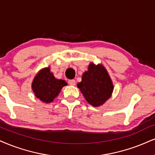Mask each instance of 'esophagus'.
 <instances>
[{"mask_svg":"<svg viewBox=\"0 0 155 155\" xmlns=\"http://www.w3.org/2000/svg\"><path fill=\"white\" fill-rule=\"evenodd\" d=\"M68 83H69V85H75L76 82L74 80H69Z\"/></svg>","mask_w":155,"mask_h":155,"instance_id":"obj_1","label":"esophagus"}]
</instances>
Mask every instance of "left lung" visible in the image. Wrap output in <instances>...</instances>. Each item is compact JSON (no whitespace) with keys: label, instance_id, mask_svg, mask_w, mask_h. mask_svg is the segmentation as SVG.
I'll use <instances>...</instances> for the list:
<instances>
[{"label":"left lung","instance_id":"1","mask_svg":"<svg viewBox=\"0 0 155 155\" xmlns=\"http://www.w3.org/2000/svg\"><path fill=\"white\" fill-rule=\"evenodd\" d=\"M85 100L93 106H100L111 96L114 85L106 68L101 64L95 65L91 63L87 71L78 83Z\"/></svg>","mask_w":155,"mask_h":155}]
</instances>
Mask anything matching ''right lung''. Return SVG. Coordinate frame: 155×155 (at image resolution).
<instances>
[{"instance_id":"add662e5","label":"right lung","mask_w":155,"mask_h":155,"mask_svg":"<svg viewBox=\"0 0 155 155\" xmlns=\"http://www.w3.org/2000/svg\"><path fill=\"white\" fill-rule=\"evenodd\" d=\"M68 85L63 80L54 78L50 68H44L34 78L31 87L36 97L46 104L52 102L64 86Z\"/></svg>"}]
</instances>
